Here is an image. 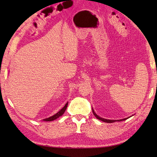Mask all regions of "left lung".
Listing matches in <instances>:
<instances>
[{
    "mask_svg": "<svg viewBox=\"0 0 157 157\" xmlns=\"http://www.w3.org/2000/svg\"><path fill=\"white\" fill-rule=\"evenodd\" d=\"M92 111H93V114L94 115V116L96 117L98 119H99V120H100V121H103V122H107V123H112V122H115V121H125V120H126L127 118H130V117H128V118H124V119H121V120H108V119H105V118H101L100 117H99V116H98L96 114V113L94 112V111L93 110V109H92Z\"/></svg>",
    "mask_w": 157,
    "mask_h": 157,
    "instance_id": "1",
    "label": "left lung"
}]
</instances>
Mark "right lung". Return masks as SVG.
Instances as JSON below:
<instances>
[{"label": "right lung", "instance_id": "right-lung-1", "mask_svg": "<svg viewBox=\"0 0 157 157\" xmlns=\"http://www.w3.org/2000/svg\"><path fill=\"white\" fill-rule=\"evenodd\" d=\"M67 105H68V102L65 104V105L62 109H61V110H60L58 113H57L56 114H55L54 115L52 116V117H49V118H45V119H44L43 121H54V120H56V118H58V117H61V115H63V114L64 113V112L65 111L66 109H67Z\"/></svg>", "mask_w": 157, "mask_h": 157}]
</instances>
